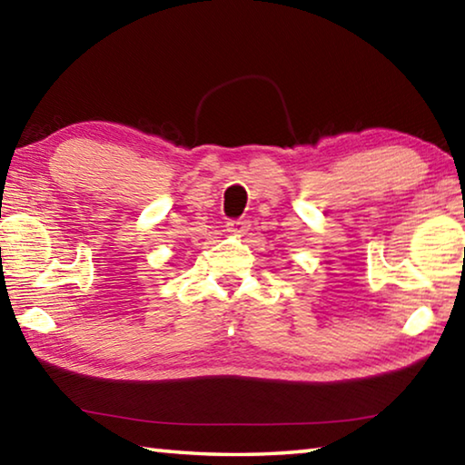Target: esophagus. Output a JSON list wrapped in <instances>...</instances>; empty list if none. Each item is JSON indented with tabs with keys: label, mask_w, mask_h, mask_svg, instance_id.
Here are the masks:
<instances>
[{
	"label": "esophagus",
	"mask_w": 465,
	"mask_h": 465,
	"mask_svg": "<svg viewBox=\"0 0 465 465\" xmlns=\"http://www.w3.org/2000/svg\"><path fill=\"white\" fill-rule=\"evenodd\" d=\"M227 232L233 233V235H242L250 230V222L246 219H232V222H227Z\"/></svg>",
	"instance_id": "esophagus-1"
}]
</instances>
